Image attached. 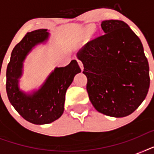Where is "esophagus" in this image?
I'll return each mask as SVG.
<instances>
[{"mask_svg":"<svg viewBox=\"0 0 154 154\" xmlns=\"http://www.w3.org/2000/svg\"><path fill=\"white\" fill-rule=\"evenodd\" d=\"M77 62H78V65H79L80 68H81V69L83 71V69H84V67H83V64H82V62L79 60H77Z\"/></svg>","mask_w":154,"mask_h":154,"instance_id":"obj_1","label":"esophagus"}]
</instances>
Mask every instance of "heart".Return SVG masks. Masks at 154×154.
I'll return each instance as SVG.
<instances>
[{
    "label": "heart",
    "instance_id": "heart-1",
    "mask_svg": "<svg viewBox=\"0 0 154 154\" xmlns=\"http://www.w3.org/2000/svg\"><path fill=\"white\" fill-rule=\"evenodd\" d=\"M90 28H91V27H90Z\"/></svg>",
    "mask_w": 154,
    "mask_h": 154
}]
</instances>
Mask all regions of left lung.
Returning <instances> with one entry per match:
<instances>
[{"label": "left lung", "instance_id": "left-lung-1", "mask_svg": "<svg viewBox=\"0 0 154 154\" xmlns=\"http://www.w3.org/2000/svg\"><path fill=\"white\" fill-rule=\"evenodd\" d=\"M101 25L105 34L85 45L77 57L84 65L94 107L109 117H126L148 94V60L141 40L126 23L107 20Z\"/></svg>", "mask_w": 154, "mask_h": 154}]
</instances>
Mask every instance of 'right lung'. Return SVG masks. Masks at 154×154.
Instances as JSON below:
<instances>
[{"label": "right lung", "instance_id": "right-lung-1", "mask_svg": "<svg viewBox=\"0 0 154 154\" xmlns=\"http://www.w3.org/2000/svg\"><path fill=\"white\" fill-rule=\"evenodd\" d=\"M49 37L46 29L27 32L13 49L6 70V92L11 105L24 119L35 125L49 124L62 115L66 90L82 71L77 60H72L65 67H56L38 89L30 93L20 89L19 82L27 56L36 46L45 44Z\"/></svg>", "mask_w": 154, "mask_h": 154}]
</instances>
